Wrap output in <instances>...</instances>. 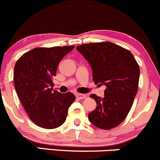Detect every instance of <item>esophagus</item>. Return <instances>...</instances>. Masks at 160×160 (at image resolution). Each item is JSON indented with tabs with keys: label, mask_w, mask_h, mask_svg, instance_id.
<instances>
[{
	"label": "esophagus",
	"mask_w": 160,
	"mask_h": 160,
	"mask_svg": "<svg viewBox=\"0 0 160 160\" xmlns=\"http://www.w3.org/2000/svg\"><path fill=\"white\" fill-rule=\"evenodd\" d=\"M76 97H77V99H80V100H82V99H85L86 97H87V96H86L85 94L77 93V95H76Z\"/></svg>",
	"instance_id": "obj_1"
}]
</instances>
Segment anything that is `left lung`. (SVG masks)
<instances>
[{
  "label": "left lung",
  "instance_id": "left-lung-1",
  "mask_svg": "<svg viewBox=\"0 0 160 160\" xmlns=\"http://www.w3.org/2000/svg\"><path fill=\"white\" fill-rule=\"evenodd\" d=\"M90 64L95 84L105 85L104 97L92 94L97 107L88 114L90 122L102 129L117 127L126 119L137 95L139 67L130 51L111 42L77 47Z\"/></svg>",
  "mask_w": 160,
  "mask_h": 160
}]
</instances>
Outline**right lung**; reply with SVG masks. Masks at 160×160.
Wrapping results in <instances>:
<instances>
[{"label":"right lung","instance_id":"obj_1","mask_svg":"<svg viewBox=\"0 0 160 160\" xmlns=\"http://www.w3.org/2000/svg\"><path fill=\"white\" fill-rule=\"evenodd\" d=\"M74 46L37 48L18 60L13 70L15 90L30 119L38 127L54 129L65 122L75 96L53 88L60 60Z\"/></svg>","mask_w":160,"mask_h":160}]
</instances>
